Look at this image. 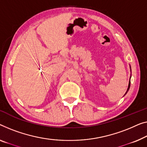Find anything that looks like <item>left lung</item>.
Instances as JSON below:
<instances>
[{
    "mask_svg": "<svg viewBox=\"0 0 147 147\" xmlns=\"http://www.w3.org/2000/svg\"><path fill=\"white\" fill-rule=\"evenodd\" d=\"M130 69H131V66H130ZM130 79H131V76H130ZM130 84H131V81L129 80V85H128V88H127V92H125V95L127 93V92L129 91V88H130Z\"/></svg>",
    "mask_w": 147,
    "mask_h": 147,
    "instance_id": "1",
    "label": "left lung"
}]
</instances>
